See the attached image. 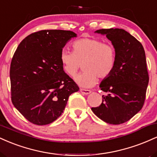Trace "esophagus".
<instances>
[{"instance_id":"obj_1","label":"esophagus","mask_w":157,"mask_h":157,"mask_svg":"<svg viewBox=\"0 0 157 157\" xmlns=\"http://www.w3.org/2000/svg\"><path fill=\"white\" fill-rule=\"evenodd\" d=\"M80 91L81 93L83 94H86V95L89 94H91V92L90 90H86V89H80Z\"/></svg>"}]
</instances>
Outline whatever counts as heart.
Returning a JSON list of instances; mask_svg holds the SVG:
<instances>
[{
	"instance_id": "1",
	"label": "heart",
	"mask_w": 157,
	"mask_h": 157,
	"mask_svg": "<svg viewBox=\"0 0 157 157\" xmlns=\"http://www.w3.org/2000/svg\"><path fill=\"white\" fill-rule=\"evenodd\" d=\"M73 52L63 49L60 53L63 68L69 76H75L82 63L84 70L75 77V82L84 88L92 87L97 77L105 79L113 71L116 61L115 49L111 44L97 38H82L72 44Z\"/></svg>"
}]
</instances>
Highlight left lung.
<instances>
[{
  "label": "left lung",
  "mask_w": 157,
  "mask_h": 157,
  "mask_svg": "<svg viewBox=\"0 0 157 157\" xmlns=\"http://www.w3.org/2000/svg\"><path fill=\"white\" fill-rule=\"evenodd\" d=\"M95 33L106 35L116 54L113 71L103 79L100 88L101 105L91 110L97 117L109 124L128 121L142 109L149 77L143 46L134 36L122 29H102Z\"/></svg>",
  "instance_id": "obj_1"
}]
</instances>
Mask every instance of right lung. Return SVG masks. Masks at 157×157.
Returning <instances> with one entry per match:
<instances>
[{"label":"right lung","mask_w":157,"mask_h":157,"mask_svg":"<svg viewBox=\"0 0 157 157\" xmlns=\"http://www.w3.org/2000/svg\"><path fill=\"white\" fill-rule=\"evenodd\" d=\"M77 34L66 30H41L25 37L10 66L12 102L32 123H52L63 112L68 97L79 91L66 73L60 53Z\"/></svg>","instance_id":"add662e5"}]
</instances>
